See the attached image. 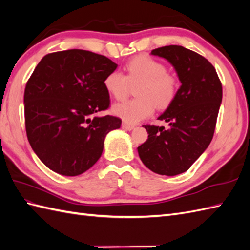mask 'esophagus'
Listing matches in <instances>:
<instances>
[{
  "label": "esophagus",
  "instance_id": "1",
  "mask_svg": "<svg viewBox=\"0 0 250 250\" xmlns=\"http://www.w3.org/2000/svg\"><path fill=\"white\" fill-rule=\"evenodd\" d=\"M134 125H130V124H126V123H124L123 124V129H125V130H126V131H131V130H133L134 129Z\"/></svg>",
  "mask_w": 250,
  "mask_h": 250
}]
</instances>
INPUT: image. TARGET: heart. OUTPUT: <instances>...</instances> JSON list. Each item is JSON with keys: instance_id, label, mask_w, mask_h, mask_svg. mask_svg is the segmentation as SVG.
Instances as JSON below:
<instances>
[{"instance_id": "b5f03b06", "label": "heart", "mask_w": 250, "mask_h": 250, "mask_svg": "<svg viewBox=\"0 0 250 250\" xmlns=\"http://www.w3.org/2000/svg\"><path fill=\"white\" fill-rule=\"evenodd\" d=\"M104 88L116 100H123L131 92V86L138 87L136 99L114 104L113 113L126 124H137L148 118L154 107L166 108L179 91V79L168 72L165 63L148 55L135 56L126 62L125 74L118 70L109 72L103 81Z\"/></svg>"}]
</instances>
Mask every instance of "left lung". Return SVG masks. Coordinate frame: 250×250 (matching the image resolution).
Instances as JSON below:
<instances>
[{
	"instance_id": "obj_1",
	"label": "left lung",
	"mask_w": 250,
	"mask_h": 250,
	"mask_svg": "<svg viewBox=\"0 0 250 250\" xmlns=\"http://www.w3.org/2000/svg\"><path fill=\"white\" fill-rule=\"evenodd\" d=\"M151 54L169 62L182 85L159 117L169 127L143 125L149 135L137 150L150 170L176 176L187 171L212 141L223 98L222 82L210 62L181 45L161 46Z\"/></svg>"
}]
</instances>
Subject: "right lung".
I'll return each instance as SVG.
<instances>
[{"instance_id": "add662e5", "label": "right lung", "mask_w": 250, "mask_h": 250, "mask_svg": "<svg viewBox=\"0 0 250 250\" xmlns=\"http://www.w3.org/2000/svg\"><path fill=\"white\" fill-rule=\"evenodd\" d=\"M117 68L106 56L85 50L46 54L24 90L28 143L42 163L60 175L79 176L100 159L106 134L121 119L106 115V75Z\"/></svg>"}]
</instances>
